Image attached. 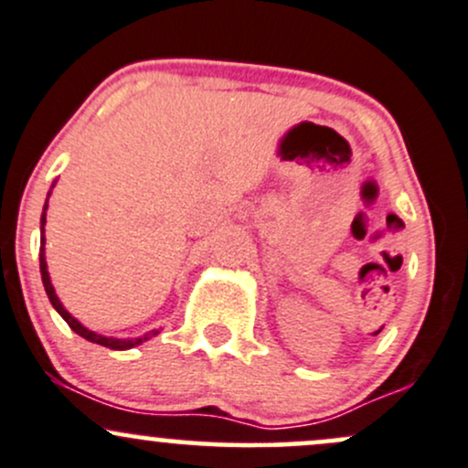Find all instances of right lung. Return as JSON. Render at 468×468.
I'll use <instances>...</instances> for the list:
<instances>
[{"label":"right lung","mask_w":468,"mask_h":468,"mask_svg":"<svg viewBox=\"0 0 468 468\" xmlns=\"http://www.w3.org/2000/svg\"><path fill=\"white\" fill-rule=\"evenodd\" d=\"M56 186V184H53ZM51 186V188H53ZM48 195H51V190H48ZM47 208H48V197L47 201H44V210H42V218H39V273H42V282H44V292H47L48 300H51L53 309H56L58 314H60L62 318H65L69 327L73 329V332L78 334V336L87 338V341L96 343V346H102V347H110V350H132V347L141 346L144 341H150L152 336H156L159 334V329H150V332L144 334V336H136V338H114V336H102V334H96L91 332L90 327H85L78 318H73L71 314L67 312L65 304L60 303V298L56 296V289H53L51 284V278H48V269H47V258H44V244H47V238H44V224H47Z\"/></svg>","instance_id":"obj_1"}]
</instances>
